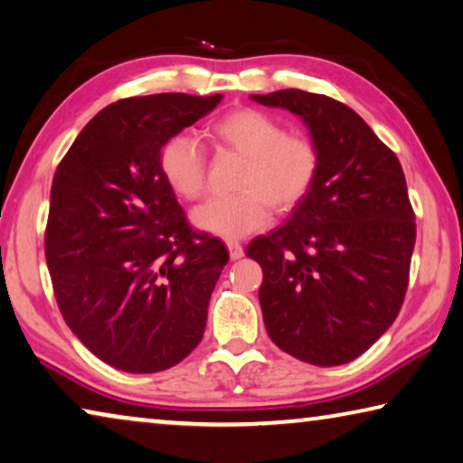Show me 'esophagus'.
I'll list each match as a JSON object with an SVG mask.
<instances>
[{"label": "esophagus", "mask_w": 463, "mask_h": 463, "mask_svg": "<svg viewBox=\"0 0 463 463\" xmlns=\"http://www.w3.org/2000/svg\"><path fill=\"white\" fill-rule=\"evenodd\" d=\"M226 247H229V255H231L232 261L243 258L245 251H243V245H241L239 241H229V243H226Z\"/></svg>", "instance_id": "34e87169"}]
</instances>
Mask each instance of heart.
<instances>
[{
    "label": "heart",
    "instance_id": "obj_1",
    "mask_svg": "<svg viewBox=\"0 0 463 463\" xmlns=\"http://www.w3.org/2000/svg\"><path fill=\"white\" fill-rule=\"evenodd\" d=\"M222 148L245 156L237 192L212 197L194 212V224L222 239H241L261 229L276 212H288L305 200L319 173V148L309 136L286 131L274 117L258 109H237L210 126ZM160 173L166 185L187 202L205 192V156L189 134L168 137L160 148Z\"/></svg>",
    "mask_w": 463,
    "mask_h": 463
}]
</instances>
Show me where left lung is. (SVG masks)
Instances as JSON below:
<instances>
[{"label": "left lung", "mask_w": 463, "mask_h": 463, "mask_svg": "<svg viewBox=\"0 0 463 463\" xmlns=\"http://www.w3.org/2000/svg\"><path fill=\"white\" fill-rule=\"evenodd\" d=\"M298 115L319 173L288 222L253 239L268 335L298 361L335 366L369 350L398 317L416 224L395 154L340 100L297 88L251 94Z\"/></svg>", "instance_id": "left-lung-1"}]
</instances>
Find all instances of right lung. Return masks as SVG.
Segmentation results:
<instances>
[{
  "mask_svg": "<svg viewBox=\"0 0 463 463\" xmlns=\"http://www.w3.org/2000/svg\"><path fill=\"white\" fill-rule=\"evenodd\" d=\"M222 94L117 100L94 115L57 166L45 258L65 324L100 361L156 373L200 344L222 241L189 226L160 173V148Z\"/></svg>",
  "mask_w": 463,
  "mask_h": 463,
  "instance_id": "obj_1",
  "label": "right lung"
}]
</instances>
